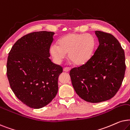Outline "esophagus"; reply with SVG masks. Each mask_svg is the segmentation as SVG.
<instances>
[{"instance_id": "1", "label": "esophagus", "mask_w": 130, "mask_h": 130, "mask_svg": "<svg viewBox=\"0 0 130 130\" xmlns=\"http://www.w3.org/2000/svg\"><path fill=\"white\" fill-rule=\"evenodd\" d=\"M71 70L70 67H64L63 68V71L65 72H68Z\"/></svg>"}]
</instances>
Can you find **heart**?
I'll return each instance as SVG.
<instances>
[{
	"label": "heart",
	"instance_id": "obj_1",
	"mask_svg": "<svg viewBox=\"0 0 130 130\" xmlns=\"http://www.w3.org/2000/svg\"><path fill=\"white\" fill-rule=\"evenodd\" d=\"M58 43V46L52 44L50 48V52L55 59L60 61L68 53L72 63L82 65L90 57L95 40L90 34L70 33L60 38Z\"/></svg>",
	"mask_w": 130,
	"mask_h": 130
}]
</instances>
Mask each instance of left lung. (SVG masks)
<instances>
[{
	"label": "left lung",
	"instance_id": "1",
	"mask_svg": "<svg viewBox=\"0 0 130 130\" xmlns=\"http://www.w3.org/2000/svg\"><path fill=\"white\" fill-rule=\"evenodd\" d=\"M99 45L92 56L70 75L77 94L85 101L99 103L109 100L121 86L126 69L125 53L111 34L96 31Z\"/></svg>",
	"mask_w": 130,
	"mask_h": 130
}]
</instances>
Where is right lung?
<instances>
[{
    "label": "right lung",
    "instance_id": "add662e5",
    "mask_svg": "<svg viewBox=\"0 0 130 130\" xmlns=\"http://www.w3.org/2000/svg\"><path fill=\"white\" fill-rule=\"evenodd\" d=\"M55 32L37 31L13 44L7 60V77L15 96L24 104L39 109L49 104L58 91L61 66L49 58Z\"/></svg>",
    "mask_w": 130,
    "mask_h": 130
}]
</instances>
